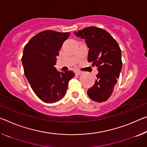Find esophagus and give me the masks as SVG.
<instances>
[{
    "label": "esophagus",
    "instance_id": "esophagus-1",
    "mask_svg": "<svg viewBox=\"0 0 147 147\" xmlns=\"http://www.w3.org/2000/svg\"><path fill=\"white\" fill-rule=\"evenodd\" d=\"M75 73H76V75H80V74H82V72L79 71H76L75 72Z\"/></svg>",
    "mask_w": 147,
    "mask_h": 147
}]
</instances>
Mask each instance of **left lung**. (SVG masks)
<instances>
[{
	"mask_svg": "<svg viewBox=\"0 0 147 147\" xmlns=\"http://www.w3.org/2000/svg\"><path fill=\"white\" fill-rule=\"evenodd\" d=\"M74 34L85 40L90 49L88 61L99 72L94 85L88 90V95L95 102L106 101L113 94L122 69L120 46L108 32L99 27H86Z\"/></svg>",
	"mask_w": 147,
	"mask_h": 147,
	"instance_id": "8db88e82",
	"label": "left lung"
}]
</instances>
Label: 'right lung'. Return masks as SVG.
Listing matches in <instances>:
<instances>
[{
	"instance_id": "obj_1",
	"label": "right lung",
	"mask_w": 147,
	"mask_h": 147,
	"mask_svg": "<svg viewBox=\"0 0 147 147\" xmlns=\"http://www.w3.org/2000/svg\"><path fill=\"white\" fill-rule=\"evenodd\" d=\"M70 32L52 30L38 32L25 46L22 58L24 74L36 96L47 103L63 99L73 71L60 72L53 66L63 42Z\"/></svg>"
}]
</instances>
